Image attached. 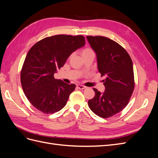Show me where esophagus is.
Segmentation results:
<instances>
[{
  "instance_id": "esophagus-1",
  "label": "esophagus",
  "mask_w": 158,
  "mask_h": 158,
  "mask_svg": "<svg viewBox=\"0 0 158 158\" xmlns=\"http://www.w3.org/2000/svg\"><path fill=\"white\" fill-rule=\"evenodd\" d=\"M76 87L78 88V89H84L85 88H86V87L84 86V85H80V84H77V85H76Z\"/></svg>"
}]
</instances>
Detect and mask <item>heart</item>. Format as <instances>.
<instances>
[{"instance_id":"1","label":"heart","mask_w":158,"mask_h":158,"mask_svg":"<svg viewBox=\"0 0 158 158\" xmlns=\"http://www.w3.org/2000/svg\"><path fill=\"white\" fill-rule=\"evenodd\" d=\"M94 52L93 50L90 48H85L84 49H83L82 51V55H85V54H87V53H89V52Z\"/></svg>"}]
</instances>
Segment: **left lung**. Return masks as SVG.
Wrapping results in <instances>:
<instances>
[{
    "mask_svg": "<svg viewBox=\"0 0 158 158\" xmlns=\"http://www.w3.org/2000/svg\"><path fill=\"white\" fill-rule=\"evenodd\" d=\"M86 38L96 52L98 70L106 76L104 93L94 88L95 95L88 101V106L95 114L107 118L121 111L130 101L135 88L132 61L127 51L109 38Z\"/></svg>",
    "mask_w": 158,
    "mask_h": 158,
    "instance_id": "8db88e82",
    "label": "left lung"
}]
</instances>
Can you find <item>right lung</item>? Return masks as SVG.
Returning a JSON list of instances; mask_svg holds the SVG:
<instances>
[{
	"instance_id": "obj_1",
	"label": "right lung",
	"mask_w": 158,
	"mask_h": 158,
	"mask_svg": "<svg viewBox=\"0 0 158 158\" xmlns=\"http://www.w3.org/2000/svg\"><path fill=\"white\" fill-rule=\"evenodd\" d=\"M82 35H56L44 38L28 51L20 74L21 84L33 107L45 114L63 109L76 85L54 78L71 53L85 45Z\"/></svg>"
}]
</instances>
